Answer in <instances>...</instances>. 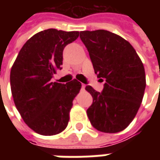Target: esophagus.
I'll return each instance as SVG.
<instances>
[{
    "label": "esophagus",
    "instance_id": "esophagus-1",
    "mask_svg": "<svg viewBox=\"0 0 160 160\" xmlns=\"http://www.w3.org/2000/svg\"><path fill=\"white\" fill-rule=\"evenodd\" d=\"M85 87H86V86H85L84 84H82V86H81V89H82V90H85Z\"/></svg>",
    "mask_w": 160,
    "mask_h": 160
}]
</instances>
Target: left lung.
Listing matches in <instances>:
<instances>
[{
    "mask_svg": "<svg viewBox=\"0 0 160 160\" xmlns=\"http://www.w3.org/2000/svg\"><path fill=\"white\" fill-rule=\"evenodd\" d=\"M94 72L105 80L102 92L87 86L93 102L87 113L96 129L118 133L130 124L141 106L146 88L145 68L129 42L105 30L80 32Z\"/></svg>",
    "mask_w": 160,
    "mask_h": 160,
    "instance_id": "obj_1",
    "label": "left lung"
}]
</instances>
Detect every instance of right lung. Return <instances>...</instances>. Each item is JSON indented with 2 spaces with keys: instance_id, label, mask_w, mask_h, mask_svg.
I'll use <instances>...</instances> for the list:
<instances>
[{
  "instance_id": "right-lung-1",
  "label": "right lung",
  "mask_w": 160,
  "mask_h": 160,
  "mask_svg": "<svg viewBox=\"0 0 160 160\" xmlns=\"http://www.w3.org/2000/svg\"><path fill=\"white\" fill-rule=\"evenodd\" d=\"M79 34L56 29L39 32L26 41L12 64L13 102L26 125L38 134L55 135L68 126L81 83L75 79L67 84L52 82L51 78L62 65L64 47Z\"/></svg>"
}]
</instances>
